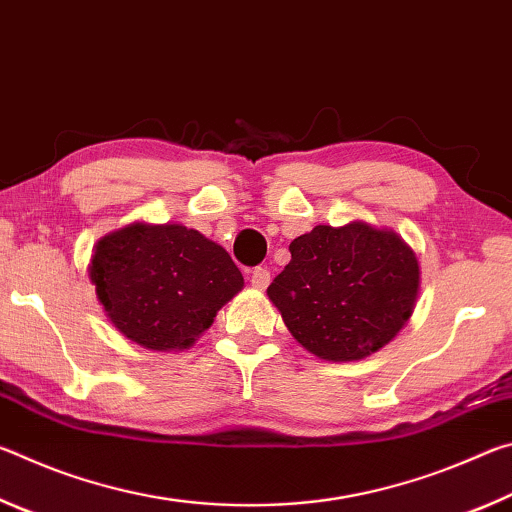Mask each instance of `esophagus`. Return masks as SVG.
<instances>
[{
	"mask_svg": "<svg viewBox=\"0 0 512 512\" xmlns=\"http://www.w3.org/2000/svg\"><path fill=\"white\" fill-rule=\"evenodd\" d=\"M250 284H253L255 289H266L268 284H271V271L264 266H255L253 273H250Z\"/></svg>",
	"mask_w": 512,
	"mask_h": 512,
	"instance_id": "1",
	"label": "esophagus"
}]
</instances>
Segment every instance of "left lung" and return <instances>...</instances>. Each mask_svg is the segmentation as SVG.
Masks as SVG:
<instances>
[{
	"mask_svg": "<svg viewBox=\"0 0 512 512\" xmlns=\"http://www.w3.org/2000/svg\"><path fill=\"white\" fill-rule=\"evenodd\" d=\"M289 250L291 262L266 293L296 341L316 357H368L413 314L420 266L395 232L361 221L316 225Z\"/></svg>",
	"mask_w": 512,
	"mask_h": 512,
	"instance_id": "1",
	"label": "left lung"
}]
</instances>
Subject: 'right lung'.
I'll return each instance as SVG.
<instances>
[{"instance_id": "1", "label": "right lung", "mask_w": 512, "mask_h": 512, "mask_svg": "<svg viewBox=\"0 0 512 512\" xmlns=\"http://www.w3.org/2000/svg\"><path fill=\"white\" fill-rule=\"evenodd\" d=\"M90 277L112 325L149 350L189 348L244 287L219 244L178 223H133L103 237Z\"/></svg>"}]
</instances>
